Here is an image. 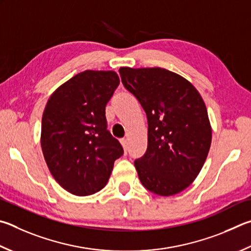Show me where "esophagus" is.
<instances>
[{
    "label": "esophagus",
    "mask_w": 251,
    "mask_h": 251,
    "mask_svg": "<svg viewBox=\"0 0 251 251\" xmlns=\"http://www.w3.org/2000/svg\"><path fill=\"white\" fill-rule=\"evenodd\" d=\"M121 143H122V145H123V147H124L125 152H127V148H128V143H127V140H126L125 138H123V139L121 140Z\"/></svg>",
    "instance_id": "obj_1"
}]
</instances>
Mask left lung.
Returning <instances> with one entry per match:
<instances>
[{
    "mask_svg": "<svg viewBox=\"0 0 251 251\" xmlns=\"http://www.w3.org/2000/svg\"><path fill=\"white\" fill-rule=\"evenodd\" d=\"M122 83L138 100L148 120V146L134 165L154 194L169 197L192 183L212 141L206 106L197 89L162 68L120 69Z\"/></svg>",
    "mask_w": 251,
    "mask_h": 251,
    "instance_id": "1",
    "label": "left lung"
}]
</instances>
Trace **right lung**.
<instances>
[{
	"label": "right lung",
	"instance_id": "1",
	"mask_svg": "<svg viewBox=\"0 0 251 251\" xmlns=\"http://www.w3.org/2000/svg\"><path fill=\"white\" fill-rule=\"evenodd\" d=\"M120 84L114 71L86 70L54 91L42 120V149L59 184L85 197L102 190L124 149L107 129L105 106Z\"/></svg>",
	"mask_w": 251,
	"mask_h": 251
}]
</instances>
